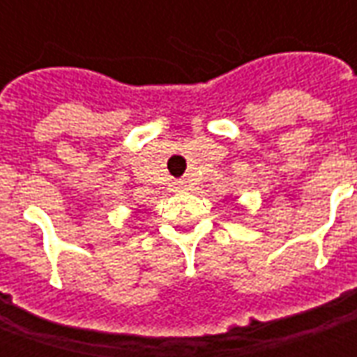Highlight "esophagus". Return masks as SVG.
<instances>
[{
  "label": "esophagus",
  "mask_w": 357,
  "mask_h": 357,
  "mask_svg": "<svg viewBox=\"0 0 357 357\" xmlns=\"http://www.w3.org/2000/svg\"><path fill=\"white\" fill-rule=\"evenodd\" d=\"M174 189H176V191H181V189H185V183H183V181H176V183H174Z\"/></svg>",
  "instance_id": "esophagus-1"
}]
</instances>
